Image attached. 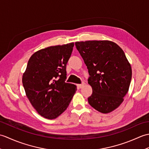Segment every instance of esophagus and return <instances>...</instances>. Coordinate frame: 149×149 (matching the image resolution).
<instances>
[{"label": "esophagus", "mask_w": 149, "mask_h": 149, "mask_svg": "<svg viewBox=\"0 0 149 149\" xmlns=\"http://www.w3.org/2000/svg\"><path fill=\"white\" fill-rule=\"evenodd\" d=\"M85 84V83H82V84H77V88H83V86H84V85Z\"/></svg>", "instance_id": "1"}]
</instances>
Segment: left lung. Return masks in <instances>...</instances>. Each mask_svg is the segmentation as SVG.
I'll use <instances>...</instances> for the list:
<instances>
[{
    "mask_svg": "<svg viewBox=\"0 0 149 149\" xmlns=\"http://www.w3.org/2000/svg\"><path fill=\"white\" fill-rule=\"evenodd\" d=\"M90 75L92 88L88 98L90 105L102 113H109L120 106L129 91L132 69L124 52L109 40L75 43Z\"/></svg>",
    "mask_w": 149,
    "mask_h": 149,
    "instance_id": "8db88e82",
    "label": "left lung"
}]
</instances>
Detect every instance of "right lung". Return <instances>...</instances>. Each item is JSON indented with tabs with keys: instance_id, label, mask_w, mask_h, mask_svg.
<instances>
[{
	"instance_id": "1",
	"label": "right lung",
	"mask_w": 149,
	"mask_h": 149,
	"mask_svg": "<svg viewBox=\"0 0 149 149\" xmlns=\"http://www.w3.org/2000/svg\"><path fill=\"white\" fill-rule=\"evenodd\" d=\"M74 43L47 47L34 53L22 76L26 96L38 113L47 119L58 117L67 108L75 85L67 83L66 66Z\"/></svg>"
}]
</instances>
